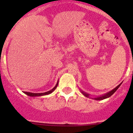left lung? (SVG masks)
Masks as SVG:
<instances>
[{"label": "left lung", "mask_w": 133, "mask_h": 133, "mask_svg": "<svg viewBox=\"0 0 133 133\" xmlns=\"http://www.w3.org/2000/svg\"><path fill=\"white\" fill-rule=\"evenodd\" d=\"M121 84H122V83H121V84H119V85H118V86H116V88H115V89H112V90L110 91L109 92H108V93L105 94V95H102V96H98V97L94 98H92V99H94V100H104V99L108 98L110 97V96H111V95H113L114 93H115V91H116L118 89V88H119V87L120 86V85H121ZM81 92H82V93L83 94V95H84V96H86V97H89V94H88V93H85V92L82 91H81Z\"/></svg>", "instance_id": "8db88e82"}]
</instances>
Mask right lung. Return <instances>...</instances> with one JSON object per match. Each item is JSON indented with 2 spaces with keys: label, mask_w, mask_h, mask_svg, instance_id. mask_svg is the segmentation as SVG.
I'll return each instance as SVG.
<instances>
[{
  "label": "right lung",
  "mask_w": 133,
  "mask_h": 133,
  "mask_svg": "<svg viewBox=\"0 0 133 133\" xmlns=\"http://www.w3.org/2000/svg\"><path fill=\"white\" fill-rule=\"evenodd\" d=\"M58 81L57 82V84H56L55 86L51 89V90L49 91H47L45 92H41V93H33V92H25L24 91V92L25 94V95H28L29 96H44V95H49V94H51L52 92L54 91L55 90V89L57 88V87L58 86Z\"/></svg>",
  "instance_id": "right-lung-1"
}]
</instances>
